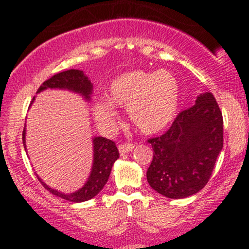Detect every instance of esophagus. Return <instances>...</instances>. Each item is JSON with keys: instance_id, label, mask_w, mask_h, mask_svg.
<instances>
[{"instance_id": "34e87169", "label": "esophagus", "mask_w": 249, "mask_h": 249, "mask_svg": "<svg viewBox=\"0 0 249 249\" xmlns=\"http://www.w3.org/2000/svg\"><path fill=\"white\" fill-rule=\"evenodd\" d=\"M133 147H134L133 144H130V142L126 144V142H125V144L119 145L118 150H119V153H121V154H125V153L130 152V151H132Z\"/></svg>"}]
</instances>
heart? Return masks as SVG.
Wrapping results in <instances>:
<instances>
[{
	"instance_id": "b5f03b06",
	"label": "heart",
	"mask_w": 249,
	"mask_h": 249,
	"mask_svg": "<svg viewBox=\"0 0 249 249\" xmlns=\"http://www.w3.org/2000/svg\"><path fill=\"white\" fill-rule=\"evenodd\" d=\"M107 101L93 104L97 122L111 127L117 122L113 107H127L128 118L139 131L154 134L166 128L176 118L180 101L178 79L172 72L134 70L116 77L107 91Z\"/></svg>"
}]
</instances>
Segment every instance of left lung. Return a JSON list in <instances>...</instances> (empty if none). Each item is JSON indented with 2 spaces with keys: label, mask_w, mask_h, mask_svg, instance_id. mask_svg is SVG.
Segmentation results:
<instances>
[{
  "label": "left lung",
  "mask_w": 249,
  "mask_h": 249,
  "mask_svg": "<svg viewBox=\"0 0 249 249\" xmlns=\"http://www.w3.org/2000/svg\"><path fill=\"white\" fill-rule=\"evenodd\" d=\"M153 158L146 177L150 186L171 199L198 193L212 176L224 145V121L211 92L179 112L160 137L148 139Z\"/></svg>",
  "instance_id": "1"
}]
</instances>
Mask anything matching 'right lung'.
<instances>
[{"instance_id":"1","label":"right lung","mask_w":249,"mask_h":249,"mask_svg":"<svg viewBox=\"0 0 249 249\" xmlns=\"http://www.w3.org/2000/svg\"><path fill=\"white\" fill-rule=\"evenodd\" d=\"M47 89H64V90L73 91V92L79 93V95L84 97L85 101H90V96L92 93V84L89 81L88 77L84 75L83 71L75 69L62 71V72L53 75L51 78L47 79L43 83L41 87L38 88L37 92H41V91L47 90ZM22 136H23L22 139H23V145L25 148V127ZM25 151H27V148H25ZM118 158L119 152L115 142L104 138V137H95L93 138L92 168H91V173L89 176L88 181L85 182V185L82 188H79L78 191L73 193L65 194L50 188L47 184L42 181V179L38 176H37V179L41 181L45 190L49 191L53 196H57L71 202L87 201V200H90L93 196H96L103 190L104 185L107 182L113 162Z\"/></svg>"}]
</instances>
